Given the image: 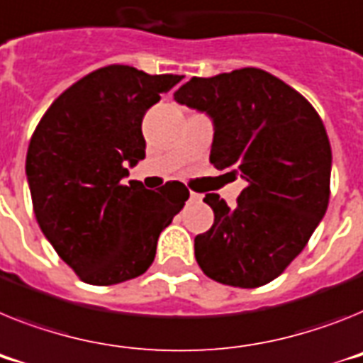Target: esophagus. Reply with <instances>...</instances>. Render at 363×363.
I'll return each mask as SVG.
<instances>
[{
	"instance_id": "esophagus-1",
	"label": "esophagus",
	"mask_w": 363,
	"mask_h": 363,
	"mask_svg": "<svg viewBox=\"0 0 363 363\" xmlns=\"http://www.w3.org/2000/svg\"><path fill=\"white\" fill-rule=\"evenodd\" d=\"M190 201H191V203H199L201 196H199V194H196V191H190Z\"/></svg>"
}]
</instances>
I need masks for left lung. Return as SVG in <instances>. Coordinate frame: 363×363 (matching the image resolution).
Wrapping results in <instances>:
<instances>
[{
	"instance_id": "obj_1",
	"label": "left lung",
	"mask_w": 363,
	"mask_h": 363,
	"mask_svg": "<svg viewBox=\"0 0 363 363\" xmlns=\"http://www.w3.org/2000/svg\"><path fill=\"white\" fill-rule=\"evenodd\" d=\"M173 97L214 123V167L247 182L233 208L218 194L205 196L214 225L196 236L197 264L221 284H267L327 212L332 151L321 118L297 90L258 68L191 77Z\"/></svg>"
}]
</instances>
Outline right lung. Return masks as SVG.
<instances>
[{"mask_svg": "<svg viewBox=\"0 0 363 363\" xmlns=\"http://www.w3.org/2000/svg\"><path fill=\"white\" fill-rule=\"evenodd\" d=\"M182 75L112 64L60 94L29 142L26 173L42 233L79 279L120 284L147 271L190 191L123 179L145 158L142 120Z\"/></svg>", "mask_w": 363, "mask_h": 363, "instance_id": "right-lung-1", "label": "right lung"}]
</instances>
